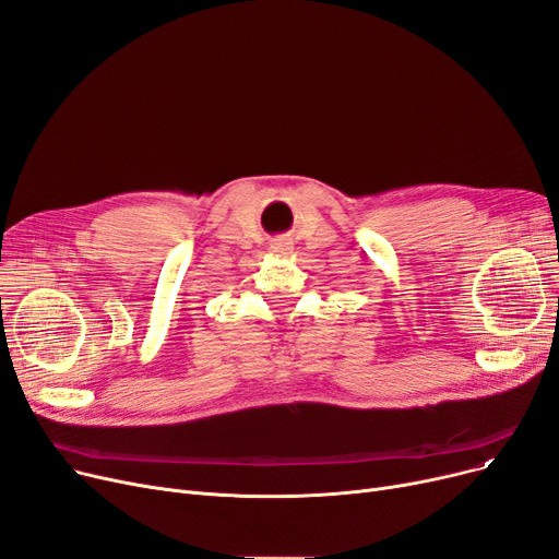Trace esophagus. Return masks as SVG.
Instances as JSON below:
<instances>
[{"label": "esophagus", "instance_id": "34e87169", "mask_svg": "<svg viewBox=\"0 0 559 559\" xmlns=\"http://www.w3.org/2000/svg\"><path fill=\"white\" fill-rule=\"evenodd\" d=\"M276 253H285V251H289V241L287 239H278V241H274V247H272Z\"/></svg>", "mask_w": 559, "mask_h": 559}]
</instances>
